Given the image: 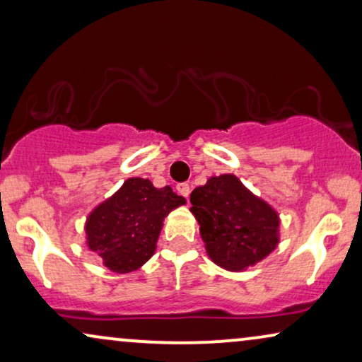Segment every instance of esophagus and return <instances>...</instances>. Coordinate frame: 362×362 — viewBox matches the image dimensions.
I'll list each match as a JSON object with an SVG mask.
<instances>
[{
  "instance_id": "obj_1",
  "label": "esophagus",
  "mask_w": 362,
  "mask_h": 362,
  "mask_svg": "<svg viewBox=\"0 0 362 362\" xmlns=\"http://www.w3.org/2000/svg\"><path fill=\"white\" fill-rule=\"evenodd\" d=\"M177 192H180L181 196H185L186 199H189V192H191V186L187 185V182H180V185L176 186Z\"/></svg>"
}]
</instances>
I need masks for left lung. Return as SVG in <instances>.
Returning a JSON list of instances; mask_svg holds the SVG:
<instances>
[{
	"label": "left lung",
	"mask_w": 362,
	"mask_h": 362,
	"mask_svg": "<svg viewBox=\"0 0 362 362\" xmlns=\"http://www.w3.org/2000/svg\"><path fill=\"white\" fill-rule=\"evenodd\" d=\"M191 211L206 250L217 265L244 270L279 244V216L234 175L211 177L191 192Z\"/></svg>",
	"instance_id": "left-lung-1"
}]
</instances>
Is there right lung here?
<instances>
[{
  "mask_svg": "<svg viewBox=\"0 0 362 362\" xmlns=\"http://www.w3.org/2000/svg\"><path fill=\"white\" fill-rule=\"evenodd\" d=\"M185 202L170 186L158 189L151 181L130 177L88 216V247L118 274L140 269L155 254L163 219Z\"/></svg>",
  "mask_w": 362,
  "mask_h": 362,
  "instance_id": "1",
  "label": "right lung"
}]
</instances>
